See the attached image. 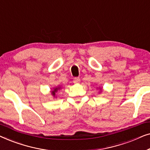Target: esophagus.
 I'll use <instances>...</instances> for the list:
<instances>
[{"mask_svg": "<svg viewBox=\"0 0 150 150\" xmlns=\"http://www.w3.org/2000/svg\"><path fill=\"white\" fill-rule=\"evenodd\" d=\"M73 82L74 83H80V82H81V79H80V78H79V77L74 78V79Z\"/></svg>", "mask_w": 150, "mask_h": 150, "instance_id": "1", "label": "esophagus"}]
</instances>
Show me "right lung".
Returning <instances> with one entry per match:
<instances>
[{"mask_svg":"<svg viewBox=\"0 0 150 150\" xmlns=\"http://www.w3.org/2000/svg\"><path fill=\"white\" fill-rule=\"evenodd\" d=\"M60 88H61V87H56V88H54V90L51 91V93H52V95L53 96H55V93H56V92H57V91H58L59 89H60Z\"/></svg>","mask_w":150,"mask_h":150,"instance_id":"1","label":"right lung"}]
</instances>
